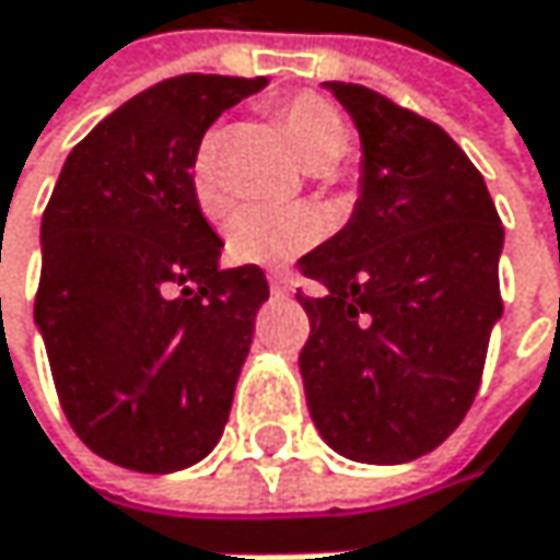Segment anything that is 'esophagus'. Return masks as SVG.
<instances>
[{
    "label": "esophagus",
    "mask_w": 560,
    "mask_h": 560,
    "mask_svg": "<svg viewBox=\"0 0 560 560\" xmlns=\"http://www.w3.org/2000/svg\"><path fill=\"white\" fill-rule=\"evenodd\" d=\"M270 293L273 296H293V277L290 273H270Z\"/></svg>",
    "instance_id": "esophagus-1"
}]
</instances>
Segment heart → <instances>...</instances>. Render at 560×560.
<instances>
[{"instance_id": "b5f03b06", "label": "heart", "mask_w": 560, "mask_h": 560, "mask_svg": "<svg viewBox=\"0 0 560 560\" xmlns=\"http://www.w3.org/2000/svg\"><path fill=\"white\" fill-rule=\"evenodd\" d=\"M273 118L280 131L287 135L290 148L303 161L306 171L325 174L331 171L345 151H348V121L341 108L318 96V93H296L273 108ZM219 151H222V131L209 128L189 158V186L192 199L202 209V215L215 219L229 206V189L219 171ZM322 235V219L306 206H245L238 209L225 225V247L229 257L238 264H260L277 267L303 254Z\"/></svg>"}]
</instances>
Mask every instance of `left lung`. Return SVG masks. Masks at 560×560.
I'll list each match as a JSON object with an SVG mask.
<instances>
[{
	"label": "left lung",
	"instance_id": "1",
	"mask_svg": "<svg viewBox=\"0 0 560 560\" xmlns=\"http://www.w3.org/2000/svg\"><path fill=\"white\" fill-rule=\"evenodd\" d=\"M328 90L361 131L364 176L351 222L296 260L325 287L296 293L300 371L338 455L402 464L439 448L477 396L503 315V222L442 125L361 83Z\"/></svg>",
	"mask_w": 560,
	"mask_h": 560
}]
</instances>
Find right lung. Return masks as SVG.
Returning a JSON list of instances; mask_svg holds the SVG:
<instances>
[{
  "mask_svg": "<svg viewBox=\"0 0 560 560\" xmlns=\"http://www.w3.org/2000/svg\"><path fill=\"white\" fill-rule=\"evenodd\" d=\"M264 83H154L70 151L44 209L35 322L57 399L80 442L118 467H189L229 422L270 290L257 264L219 270L222 238L192 199L189 158Z\"/></svg>",
  "mask_w": 560,
  "mask_h": 560,
  "instance_id": "right-lung-1",
  "label": "right lung"
}]
</instances>
